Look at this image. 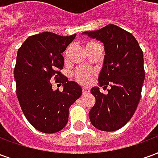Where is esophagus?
I'll use <instances>...</instances> for the list:
<instances>
[{
	"label": "esophagus",
	"mask_w": 158,
	"mask_h": 158,
	"mask_svg": "<svg viewBox=\"0 0 158 158\" xmlns=\"http://www.w3.org/2000/svg\"><path fill=\"white\" fill-rule=\"evenodd\" d=\"M82 91L83 93H85V94H88V93H89L90 90H89V88H87V87H83Z\"/></svg>",
	"instance_id": "34e87169"
}]
</instances>
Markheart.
Wrapping results in <instances>:
<instances>
[{
  "label": "heart",
  "instance_id": "heart-1",
  "mask_svg": "<svg viewBox=\"0 0 158 158\" xmlns=\"http://www.w3.org/2000/svg\"><path fill=\"white\" fill-rule=\"evenodd\" d=\"M90 44V43H89ZM69 48L68 49V51ZM95 75V72L91 69H88L86 68H78L73 73V77L76 81L81 85H88L91 82L92 78Z\"/></svg>",
  "mask_w": 158,
  "mask_h": 158
}]
</instances>
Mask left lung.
Wrapping results in <instances>:
<instances>
[{
	"instance_id": "left-lung-1",
	"label": "left lung",
	"mask_w": 158,
	"mask_h": 158,
	"mask_svg": "<svg viewBox=\"0 0 158 158\" xmlns=\"http://www.w3.org/2000/svg\"><path fill=\"white\" fill-rule=\"evenodd\" d=\"M83 34L104 44L106 55L98 80L103 89L111 87L106 95L98 87L90 90L96 98L90 122L102 131L118 130L132 118L140 100L145 79L142 50L133 35L112 23Z\"/></svg>"
}]
</instances>
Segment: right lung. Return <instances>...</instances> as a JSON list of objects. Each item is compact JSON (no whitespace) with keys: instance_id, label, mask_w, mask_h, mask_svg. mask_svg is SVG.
I'll list each match as a JSON object with an SVG mask.
<instances>
[{"instance_id":"obj_1","label":"right lung","mask_w":158,"mask_h":158,"mask_svg":"<svg viewBox=\"0 0 158 158\" xmlns=\"http://www.w3.org/2000/svg\"><path fill=\"white\" fill-rule=\"evenodd\" d=\"M75 36L40 33L28 37L18 51L16 94L26 118L40 132L62 130L69 121V107L82 95L81 87L61 73L62 53ZM52 78L64 84L62 92L52 89Z\"/></svg>"}]
</instances>
